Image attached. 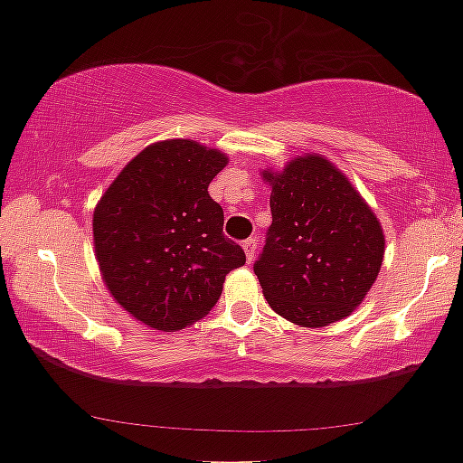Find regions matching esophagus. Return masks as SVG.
Wrapping results in <instances>:
<instances>
[{"label":"esophagus","mask_w":463,"mask_h":463,"mask_svg":"<svg viewBox=\"0 0 463 463\" xmlns=\"http://www.w3.org/2000/svg\"><path fill=\"white\" fill-rule=\"evenodd\" d=\"M258 245H260L258 237H250V239H247V241H243V250H245L247 262H251L253 256H256V251H258Z\"/></svg>","instance_id":"34e87169"}]
</instances>
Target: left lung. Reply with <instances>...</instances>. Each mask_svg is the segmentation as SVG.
Returning a JSON list of instances; mask_svg holds the SVG:
<instances>
[{
    "instance_id": "1",
    "label": "left lung",
    "mask_w": 463,
    "mask_h": 463,
    "mask_svg": "<svg viewBox=\"0 0 463 463\" xmlns=\"http://www.w3.org/2000/svg\"><path fill=\"white\" fill-rule=\"evenodd\" d=\"M264 178L272 186V224L253 272L270 308L302 327L348 317L382 266L383 232L373 212L318 155Z\"/></svg>"
}]
</instances>
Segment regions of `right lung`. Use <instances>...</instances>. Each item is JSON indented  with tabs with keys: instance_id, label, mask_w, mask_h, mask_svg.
<instances>
[{
	"instance_id": "obj_1",
	"label": "right lung",
	"mask_w": 463,
	"mask_h": 463,
	"mask_svg": "<svg viewBox=\"0 0 463 463\" xmlns=\"http://www.w3.org/2000/svg\"><path fill=\"white\" fill-rule=\"evenodd\" d=\"M226 157L193 140H164L121 169L94 212L104 283L129 315L161 331L184 329L216 306L245 251L224 237L207 186Z\"/></svg>"
}]
</instances>
